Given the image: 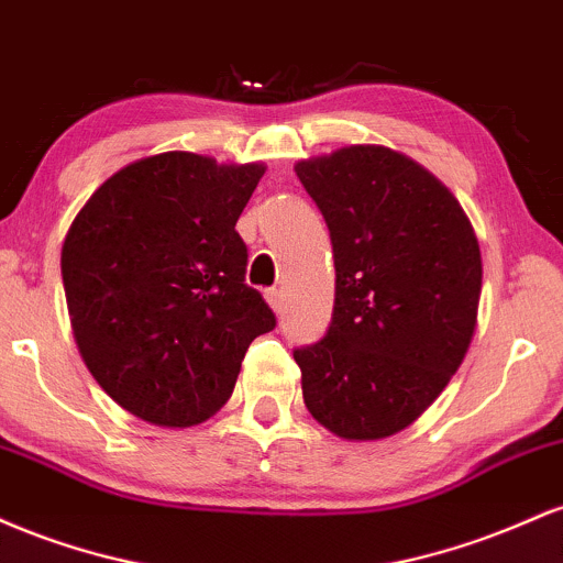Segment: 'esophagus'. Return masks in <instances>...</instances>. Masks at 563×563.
Listing matches in <instances>:
<instances>
[{
    "mask_svg": "<svg viewBox=\"0 0 563 563\" xmlns=\"http://www.w3.org/2000/svg\"><path fill=\"white\" fill-rule=\"evenodd\" d=\"M264 299H267V303L273 307L275 314H283V307H286V301H283V290L267 288L264 290Z\"/></svg>",
    "mask_w": 563,
    "mask_h": 563,
    "instance_id": "34e87169",
    "label": "esophagus"
}]
</instances>
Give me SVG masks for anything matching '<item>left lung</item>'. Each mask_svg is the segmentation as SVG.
Masks as SVG:
<instances>
[{
	"label": "left lung",
	"instance_id": "8db88e82",
	"mask_svg": "<svg viewBox=\"0 0 563 563\" xmlns=\"http://www.w3.org/2000/svg\"><path fill=\"white\" fill-rule=\"evenodd\" d=\"M331 230L335 303L325 339L296 349L303 405L346 442L416 423L466 357L482 251L457 198L384 145L296 161Z\"/></svg>",
	"mask_w": 563,
	"mask_h": 563
}]
</instances>
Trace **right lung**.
<instances>
[{
	"instance_id": "obj_1",
	"label": "right lung",
	"mask_w": 563,
	"mask_h": 563,
	"mask_svg": "<svg viewBox=\"0 0 563 563\" xmlns=\"http://www.w3.org/2000/svg\"><path fill=\"white\" fill-rule=\"evenodd\" d=\"M267 166L169 151L126 164L81 206L60 251L76 346L140 421L192 429L230 399L275 314L245 286L235 232Z\"/></svg>"
}]
</instances>
